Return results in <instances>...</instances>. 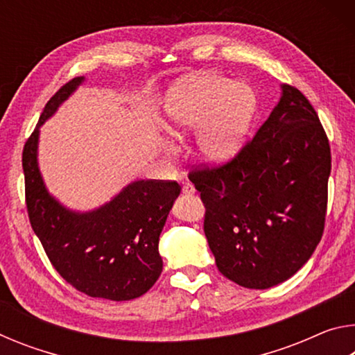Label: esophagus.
Returning <instances> with one entry per match:
<instances>
[{
    "instance_id": "34e87169",
    "label": "esophagus",
    "mask_w": 355,
    "mask_h": 355,
    "mask_svg": "<svg viewBox=\"0 0 355 355\" xmlns=\"http://www.w3.org/2000/svg\"><path fill=\"white\" fill-rule=\"evenodd\" d=\"M182 192H183V194H194V192H196L194 184L189 183V182L184 183L183 188H182Z\"/></svg>"
}]
</instances>
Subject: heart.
Masks as SVG:
<instances>
[{"label": "heart", "instance_id": "1", "mask_svg": "<svg viewBox=\"0 0 355 355\" xmlns=\"http://www.w3.org/2000/svg\"><path fill=\"white\" fill-rule=\"evenodd\" d=\"M257 98L243 83L203 73L171 87L166 97L167 131L196 135V152L208 164H225L241 152L254 120Z\"/></svg>", "mask_w": 355, "mask_h": 355}]
</instances>
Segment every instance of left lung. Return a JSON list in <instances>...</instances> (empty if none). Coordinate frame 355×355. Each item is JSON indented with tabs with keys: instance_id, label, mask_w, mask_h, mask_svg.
<instances>
[{
	"instance_id": "left-lung-1",
	"label": "left lung",
	"mask_w": 355,
	"mask_h": 355,
	"mask_svg": "<svg viewBox=\"0 0 355 355\" xmlns=\"http://www.w3.org/2000/svg\"><path fill=\"white\" fill-rule=\"evenodd\" d=\"M329 175V139L316 111L282 84L277 106L235 158L189 173L220 274L252 290L296 274L321 241Z\"/></svg>"
}]
</instances>
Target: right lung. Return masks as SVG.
I'll list each match as a JSON object with an SVG mask.
<instances>
[{
  "instance_id": "right-lung-1",
  "label": "right lung",
  "mask_w": 355,
  "mask_h": 355,
  "mask_svg": "<svg viewBox=\"0 0 355 355\" xmlns=\"http://www.w3.org/2000/svg\"><path fill=\"white\" fill-rule=\"evenodd\" d=\"M84 81L73 78L45 105L39 123L23 148V172L29 222L61 277L91 297L131 300L158 280V252L180 184L136 180L92 211H73L48 192L37 163L40 127Z\"/></svg>"
}]
</instances>
